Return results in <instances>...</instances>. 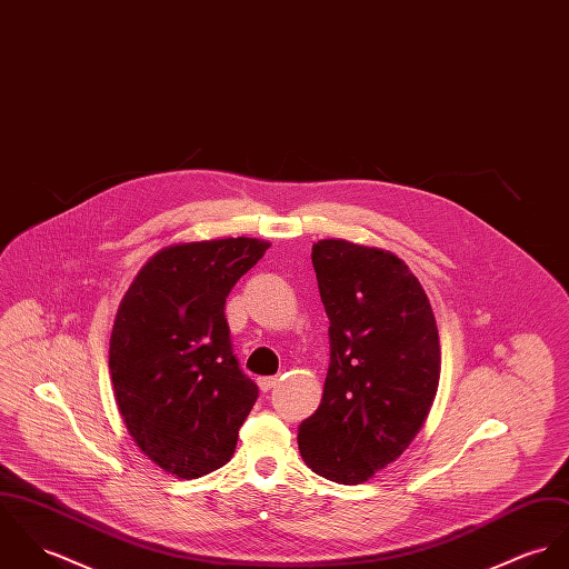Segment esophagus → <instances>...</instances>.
Returning <instances> with one entry per match:
<instances>
[{"instance_id":"esophagus-1","label":"esophagus","mask_w":569,"mask_h":569,"mask_svg":"<svg viewBox=\"0 0 569 569\" xmlns=\"http://www.w3.org/2000/svg\"><path fill=\"white\" fill-rule=\"evenodd\" d=\"M279 383V378H259L257 379V386H259V390L261 392H268V390H272L274 386Z\"/></svg>"}]
</instances>
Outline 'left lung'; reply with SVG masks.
Masks as SVG:
<instances>
[{"label": "left lung", "instance_id": "left-lung-1", "mask_svg": "<svg viewBox=\"0 0 569 569\" xmlns=\"http://www.w3.org/2000/svg\"><path fill=\"white\" fill-rule=\"evenodd\" d=\"M331 360L320 406L299 428L306 465L362 485L423 428L441 378L430 299L403 259L347 240L312 247Z\"/></svg>", "mask_w": 569, "mask_h": 569}]
</instances>
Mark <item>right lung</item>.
Returning <instances> with one entry per match:
<instances>
[{"label": "right lung", "mask_w": 569, "mask_h": 569, "mask_svg": "<svg viewBox=\"0 0 569 569\" xmlns=\"http://www.w3.org/2000/svg\"><path fill=\"white\" fill-rule=\"evenodd\" d=\"M270 244L224 238L152 254L118 308L109 371L137 447L191 480L229 462L257 386L233 356L224 303Z\"/></svg>", "instance_id": "1"}]
</instances>
